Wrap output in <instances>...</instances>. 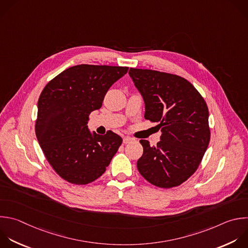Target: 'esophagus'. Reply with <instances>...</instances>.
<instances>
[{
	"mask_svg": "<svg viewBox=\"0 0 248 248\" xmlns=\"http://www.w3.org/2000/svg\"><path fill=\"white\" fill-rule=\"evenodd\" d=\"M133 140H134V139L131 138V137H129V136H124V138H123V142H124V144L130 143V142H132Z\"/></svg>",
	"mask_w": 248,
	"mask_h": 248,
	"instance_id": "1",
	"label": "esophagus"
}]
</instances>
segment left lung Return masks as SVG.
<instances>
[{
	"label": "left lung",
	"mask_w": 248,
	"mask_h": 248,
	"mask_svg": "<svg viewBox=\"0 0 248 248\" xmlns=\"http://www.w3.org/2000/svg\"><path fill=\"white\" fill-rule=\"evenodd\" d=\"M140 93L146 120L158 123L160 141L140 140V174L159 188L182 184L197 170L208 147V108L202 96L182 77L147 69L128 72Z\"/></svg>",
	"instance_id": "1"
}]
</instances>
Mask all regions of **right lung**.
<instances>
[{"label":"right lung","instance_id":"obj_1","mask_svg":"<svg viewBox=\"0 0 248 248\" xmlns=\"http://www.w3.org/2000/svg\"><path fill=\"white\" fill-rule=\"evenodd\" d=\"M128 67L81 64L70 67L43 90L38 101L36 135L44 154L64 180L86 185L99 178L121 146L113 131L92 132L89 116L102 106L111 86Z\"/></svg>","mask_w":248,"mask_h":248}]
</instances>
